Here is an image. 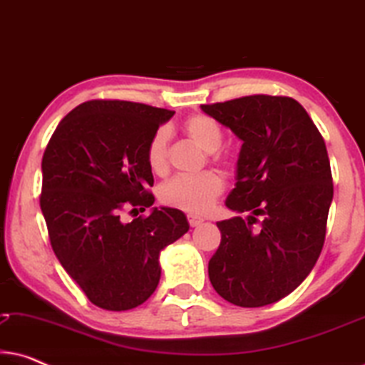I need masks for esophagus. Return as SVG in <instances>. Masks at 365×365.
I'll return each mask as SVG.
<instances>
[{
  "instance_id": "esophagus-1",
  "label": "esophagus",
  "mask_w": 365,
  "mask_h": 365,
  "mask_svg": "<svg viewBox=\"0 0 365 365\" xmlns=\"http://www.w3.org/2000/svg\"><path fill=\"white\" fill-rule=\"evenodd\" d=\"M187 221H189V226L196 227L204 221V219L199 217V216H194V214H187Z\"/></svg>"
}]
</instances>
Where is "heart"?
Listing matches in <instances>:
<instances>
[{"label": "heart", "mask_w": 365, "mask_h": 365, "mask_svg": "<svg viewBox=\"0 0 365 365\" xmlns=\"http://www.w3.org/2000/svg\"><path fill=\"white\" fill-rule=\"evenodd\" d=\"M182 133L199 148L219 161L217 149L221 148L224 134L216 119L206 114H194L182 123ZM148 166L154 174L164 176L169 169V133L158 129L149 139L146 149ZM224 189L222 179L212 171H204L194 176H178L168 181L159 191V197L166 206L181 209L189 214H204L212 207Z\"/></svg>", "instance_id": "1"}]
</instances>
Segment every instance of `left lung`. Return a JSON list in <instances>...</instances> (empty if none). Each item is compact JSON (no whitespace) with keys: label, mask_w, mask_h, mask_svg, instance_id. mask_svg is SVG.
Segmentation results:
<instances>
[{"label":"left lung","mask_w":365,"mask_h":365,"mask_svg":"<svg viewBox=\"0 0 365 365\" xmlns=\"http://www.w3.org/2000/svg\"><path fill=\"white\" fill-rule=\"evenodd\" d=\"M201 109L242 141L226 206L251 214L217 222L221 244L209 279L234 306L277 302L321 256L334 196L326 143L306 109L287 96L252 94Z\"/></svg>","instance_id":"1"}]
</instances>
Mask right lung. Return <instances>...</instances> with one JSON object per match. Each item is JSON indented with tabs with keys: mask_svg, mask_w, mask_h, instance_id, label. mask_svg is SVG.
Returning <instances> with one entry per match:
<instances>
[{
	"mask_svg": "<svg viewBox=\"0 0 365 365\" xmlns=\"http://www.w3.org/2000/svg\"><path fill=\"white\" fill-rule=\"evenodd\" d=\"M174 111L93 99L61 119L43 154L39 196L58 261L94 306L128 311L156 291L159 252L189 231L182 211L154 207L146 149Z\"/></svg>",
	"mask_w": 365,
	"mask_h": 365,
	"instance_id": "add662e5",
	"label": "right lung"
}]
</instances>
